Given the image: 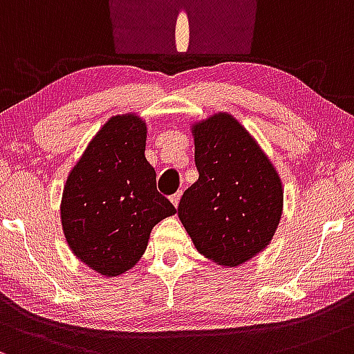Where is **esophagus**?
<instances>
[{
  "label": "esophagus",
  "instance_id": "obj_1",
  "mask_svg": "<svg viewBox=\"0 0 354 354\" xmlns=\"http://www.w3.org/2000/svg\"><path fill=\"white\" fill-rule=\"evenodd\" d=\"M180 197H182V190H180V192H176V194H174V196L170 197V202H172V204L176 205V207H177L178 202H180Z\"/></svg>",
  "mask_w": 354,
  "mask_h": 354
}]
</instances>
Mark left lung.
Here are the masks:
<instances>
[{
  "mask_svg": "<svg viewBox=\"0 0 354 354\" xmlns=\"http://www.w3.org/2000/svg\"><path fill=\"white\" fill-rule=\"evenodd\" d=\"M198 178L178 204L197 251L236 268L272 239L283 212L274 165L239 122L217 113L192 127Z\"/></svg>",
  "mask_w": 354,
  "mask_h": 354,
  "instance_id": "1",
  "label": "left lung"
}]
</instances>
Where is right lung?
I'll return each instance as SVG.
<instances>
[{"instance_id":"right-lung-1","label":"right lung","mask_w":354,"mask_h":354,"mask_svg":"<svg viewBox=\"0 0 354 354\" xmlns=\"http://www.w3.org/2000/svg\"><path fill=\"white\" fill-rule=\"evenodd\" d=\"M145 140V122L137 115L112 117L66 178L62 197L66 242L102 276H120L133 268L153 225L177 212L157 190Z\"/></svg>"}]
</instances>
